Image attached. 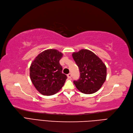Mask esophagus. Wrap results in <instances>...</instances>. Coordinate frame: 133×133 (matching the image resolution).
Wrapping results in <instances>:
<instances>
[{
  "label": "esophagus",
  "instance_id": "1",
  "mask_svg": "<svg viewBox=\"0 0 133 133\" xmlns=\"http://www.w3.org/2000/svg\"><path fill=\"white\" fill-rule=\"evenodd\" d=\"M67 76H68V77L69 79H70L71 77V76H72V75H71V73H69V74H68L67 75Z\"/></svg>",
  "mask_w": 133,
  "mask_h": 133
}]
</instances>
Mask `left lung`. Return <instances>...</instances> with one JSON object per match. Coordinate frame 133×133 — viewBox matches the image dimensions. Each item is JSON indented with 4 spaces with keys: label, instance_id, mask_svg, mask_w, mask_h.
Listing matches in <instances>:
<instances>
[{
    "label": "left lung",
    "instance_id": "8db88e82",
    "mask_svg": "<svg viewBox=\"0 0 133 133\" xmlns=\"http://www.w3.org/2000/svg\"><path fill=\"white\" fill-rule=\"evenodd\" d=\"M72 56L80 72L79 79L73 82L76 88L85 94L97 92L106 79V66L101 59L88 49H82L74 52Z\"/></svg>",
    "mask_w": 133,
    "mask_h": 133
}]
</instances>
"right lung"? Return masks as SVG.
Masks as SVG:
<instances>
[{"label":"right lung","instance_id":"obj_1","mask_svg":"<svg viewBox=\"0 0 133 133\" xmlns=\"http://www.w3.org/2000/svg\"><path fill=\"white\" fill-rule=\"evenodd\" d=\"M63 54L57 49L41 52L32 62L30 68L31 80L35 88L43 95L58 92L64 85L67 76L62 73L59 61Z\"/></svg>","mask_w":133,"mask_h":133}]
</instances>
